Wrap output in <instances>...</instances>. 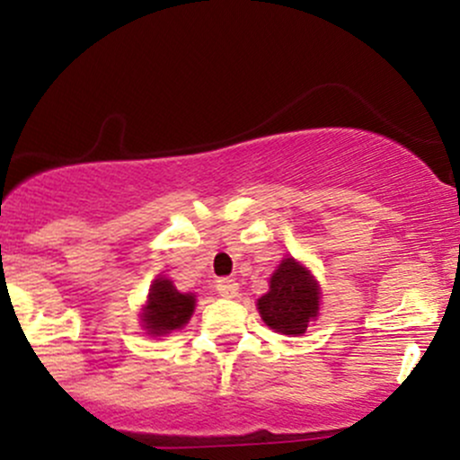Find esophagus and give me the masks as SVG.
I'll use <instances>...</instances> for the list:
<instances>
[{
    "instance_id": "1",
    "label": "esophagus",
    "mask_w": 460,
    "mask_h": 460,
    "mask_svg": "<svg viewBox=\"0 0 460 460\" xmlns=\"http://www.w3.org/2000/svg\"><path fill=\"white\" fill-rule=\"evenodd\" d=\"M216 292L223 298H235L237 292H240V285H237L235 279H218L216 281Z\"/></svg>"
}]
</instances>
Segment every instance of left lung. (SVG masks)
I'll return each instance as SVG.
<instances>
[{"mask_svg":"<svg viewBox=\"0 0 460 460\" xmlns=\"http://www.w3.org/2000/svg\"><path fill=\"white\" fill-rule=\"evenodd\" d=\"M322 289L303 261L285 255L270 277V289L257 298V311L268 329L281 335H303L318 320Z\"/></svg>","mask_w":460,"mask_h":460,"instance_id":"obj_1","label":"left lung"}]
</instances>
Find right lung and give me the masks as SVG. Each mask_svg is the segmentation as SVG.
Returning <instances> with one entry per match:
<instances>
[{"instance_id":"add662e5","label":"right lung","mask_w":460,"mask_h":460,"mask_svg":"<svg viewBox=\"0 0 460 460\" xmlns=\"http://www.w3.org/2000/svg\"><path fill=\"white\" fill-rule=\"evenodd\" d=\"M194 307H197V294L179 292L171 279L160 274L151 283L149 296L142 305L140 326L149 337H166L188 324Z\"/></svg>"}]
</instances>
